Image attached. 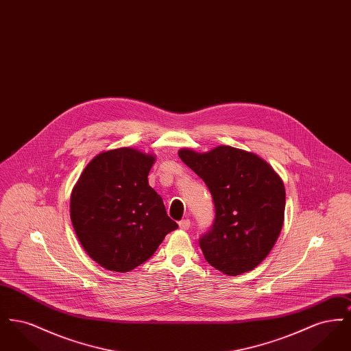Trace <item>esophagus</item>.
Here are the masks:
<instances>
[{"label": "esophagus", "mask_w": 351, "mask_h": 351, "mask_svg": "<svg viewBox=\"0 0 351 351\" xmlns=\"http://www.w3.org/2000/svg\"><path fill=\"white\" fill-rule=\"evenodd\" d=\"M179 228H180L182 230H188V229L191 228V221H189L188 218H185V219H182V221L179 222Z\"/></svg>", "instance_id": "esophagus-1"}]
</instances>
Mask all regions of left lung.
Segmentation results:
<instances>
[{"label":"left lung","instance_id":"left-lung-1","mask_svg":"<svg viewBox=\"0 0 351 351\" xmlns=\"http://www.w3.org/2000/svg\"><path fill=\"white\" fill-rule=\"evenodd\" d=\"M179 156L215 201V223L200 239L206 262L232 276L259 266L283 228L282 178L256 154L232 146L206 152L180 149Z\"/></svg>","mask_w":351,"mask_h":351}]
</instances>
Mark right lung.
<instances>
[{"mask_svg":"<svg viewBox=\"0 0 351 351\" xmlns=\"http://www.w3.org/2000/svg\"><path fill=\"white\" fill-rule=\"evenodd\" d=\"M156 156L134 147L102 151L75 184L69 215L84 250L101 267L129 272L163 242L178 223L149 185Z\"/></svg>","mask_w":351,"mask_h":351,"instance_id":"1","label":"right lung"}]
</instances>
